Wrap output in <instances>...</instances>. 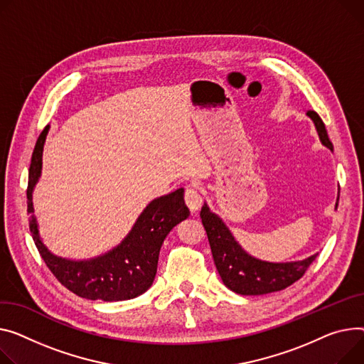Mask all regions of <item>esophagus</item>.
Instances as JSON below:
<instances>
[{"instance_id":"34e87169","label":"esophagus","mask_w":364,"mask_h":364,"mask_svg":"<svg viewBox=\"0 0 364 364\" xmlns=\"http://www.w3.org/2000/svg\"><path fill=\"white\" fill-rule=\"evenodd\" d=\"M184 203H186V206L191 212H195V210H198L200 208V205H202V195H200L199 190L196 187H193V186L186 187Z\"/></svg>"}]
</instances>
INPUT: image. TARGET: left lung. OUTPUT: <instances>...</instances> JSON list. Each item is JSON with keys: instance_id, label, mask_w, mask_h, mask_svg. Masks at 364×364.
Masks as SVG:
<instances>
[{"instance_id": "8db88e82", "label": "left lung", "mask_w": 364, "mask_h": 364, "mask_svg": "<svg viewBox=\"0 0 364 364\" xmlns=\"http://www.w3.org/2000/svg\"><path fill=\"white\" fill-rule=\"evenodd\" d=\"M307 115L316 126L322 144L332 151V141L328 137L319 114L307 111ZM338 199H340V193H338ZM336 208L338 202L335 205V209ZM200 218L208 234L218 274L231 291L241 296H260L281 291L299 281L319 255L316 253L307 259L287 263L259 260L240 247L221 218L212 213L206 205L200 210Z\"/></svg>"}]
</instances>
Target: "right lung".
<instances>
[{
    "label": "right lung",
    "instance_id": "1",
    "mask_svg": "<svg viewBox=\"0 0 364 364\" xmlns=\"http://www.w3.org/2000/svg\"><path fill=\"white\" fill-rule=\"evenodd\" d=\"M46 126L38 137L32 154L28 184V212L33 213L32 191L42 169ZM183 188L152 200L137 218L129 235L111 252L90 260H68L53 255L39 238L35 216L29 228L35 245L54 277L71 293L87 300L121 301L143 294L152 285L159 250L165 237L188 216Z\"/></svg>",
    "mask_w": 364,
    "mask_h": 364
}]
</instances>
